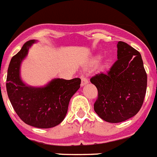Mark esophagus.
<instances>
[{
	"mask_svg": "<svg viewBox=\"0 0 157 157\" xmlns=\"http://www.w3.org/2000/svg\"><path fill=\"white\" fill-rule=\"evenodd\" d=\"M88 82V80L86 79V78H85L84 76H81V86H83L84 85H86Z\"/></svg>",
	"mask_w": 157,
	"mask_h": 157,
	"instance_id": "1",
	"label": "esophagus"
}]
</instances>
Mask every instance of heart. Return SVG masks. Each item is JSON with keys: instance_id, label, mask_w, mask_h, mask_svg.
<instances>
[{"instance_id": "heart-1", "label": "heart", "mask_w": 157, "mask_h": 157, "mask_svg": "<svg viewBox=\"0 0 157 157\" xmlns=\"http://www.w3.org/2000/svg\"><path fill=\"white\" fill-rule=\"evenodd\" d=\"M93 63H94V62H93Z\"/></svg>"}]
</instances>
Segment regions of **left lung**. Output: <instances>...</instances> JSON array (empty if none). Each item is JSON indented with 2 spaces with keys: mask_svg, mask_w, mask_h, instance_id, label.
I'll use <instances>...</instances> for the list:
<instances>
[{
  "mask_svg": "<svg viewBox=\"0 0 157 157\" xmlns=\"http://www.w3.org/2000/svg\"><path fill=\"white\" fill-rule=\"evenodd\" d=\"M117 60L107 73L90 78L96 86L97 115L109 123H120L140 110L147 90V74L140 54L124 41L117 44Z\"/></svg>",
  "mask_w": 157,
  "mask_h": 157,
  "instance_id": "1",
  "label": "left lung"
}]
</instances>
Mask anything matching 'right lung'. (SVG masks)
<instances>
[{"instance_id":"obj_1","label":"right lung","mask_w":157,"mask_h":157,"mask_svg":"<svg viewBox=\"0 0 157 157\" xmlns=\"http://www.w3.org/2000/svg\"><path fill=\"white\" fill-rule=\"evenodd\" d=\"M34 40L26 41L11 58L8 68L6 90L14 111L23 122L38 128H50L60 124L67 115L70 99L80 87L81 79L56 78L47 86H26L19 75L20 65Z\"/></svg>"}]
</instances>
